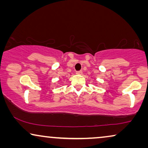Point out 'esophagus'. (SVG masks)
<instances>
[{
    "instance_id": "obj_1",
    "label": "esophagus",
    "mask_w": 148,
    "mask_h": 148,
    "mask_svg": "<svg viewBox=\"0 0 148 148\" xmlns=\"http://www.w3.org/2000/svg\"><path fill=\"white\" fill-rule=\"evenodd\" d=\"M82 73H83V72L82 71H79L76 72V74H77V75H82Z\"/></svg>"
}]
</instances>
